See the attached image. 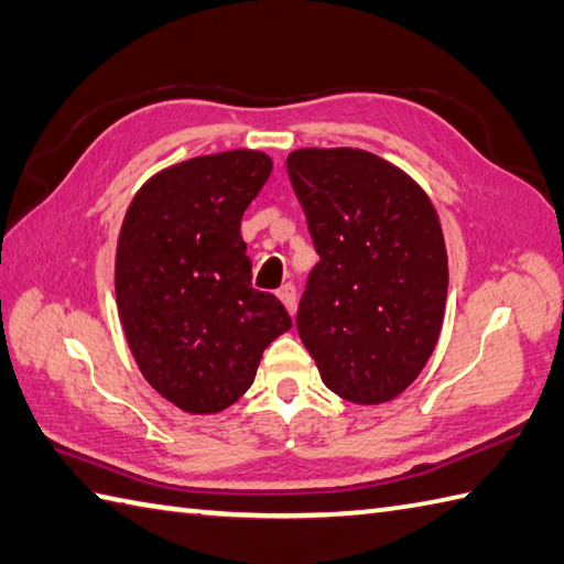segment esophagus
<instances>
[{
    "label": "esophagus",
    "instance_id": "obj_1",
    "mask_svg": "<svg viewBox=\"0 0 564 564\" xmlns=\"http://www.w3.org/2000/svg\"><path fill=\"white\" fill-rule=\"evenodd\" d=\"M278 296H280V302L284 304L286 312H290V316H294L296 314V290H294V284H284L282 290L278 292Z\"/></svg>",
    "mask_w": 564,
    "mask_h": 564
}]
</instances>
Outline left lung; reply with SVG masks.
<instances>
[{"label": "left lung", "instance_id": "8db88e82", "mask_svg": "<svg viewBox=\"0 0 564 564\" xmlns=\"http://www.w3.org/2000/svg\"><path fill=\"white\" fill-rule=\"evenodd\" d=\"M286 172L321 256L299 302V338L330 392L362 406L392 401L441 336L438 212L404 170L360 148H299Z\"/></svg>", "mask_w": 564, "mask_h": 564}]
</instances>
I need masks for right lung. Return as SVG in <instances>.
Listing matches in <instances>:
<instances>
[{"label": "right lung", "mask_w": 564, "mask_h": 564, "mask_svg": "<svg viewBox=\"0 0 564 564\" xmlns=\"http://www.w3.org/2000/svg\"><path fill=\"white\" fill-rule=\"evenodd\" d=\"M272 172L262 151L189 158L155 172L126 209L113 286L138 370L187 413L243 397L262 352L292 328L278 296L250 286L240 218Z\"/></svg>", "instance_id": "right-lung-1"}]
</instances>
